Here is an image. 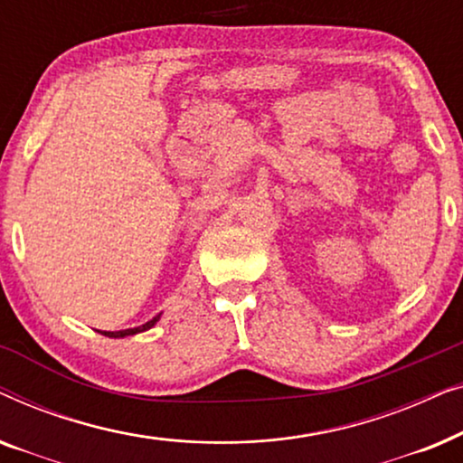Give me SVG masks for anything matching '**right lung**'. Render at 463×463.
Listing matches in <instances>:
<instances>
[{"label": "right lung", "mask_w": 463, "mask_h": 463, "mask_svg": "<svg viewBox=\"0 0 463 463\" xmlns=\"http://www.w3.org/2000/svg\"><path fill=\"white\" fill-rule=\"evenodd\" d=\"M162 314H157L156 318H151L149 322H145L141 326H135V328H124V331H100V335H105V337H111V339H124L128 337V335H137V333H143V331H149L151 326L156 325L157 320H160Z\"/></svg>", "instance_id": "add662e5"}]
</instances>
